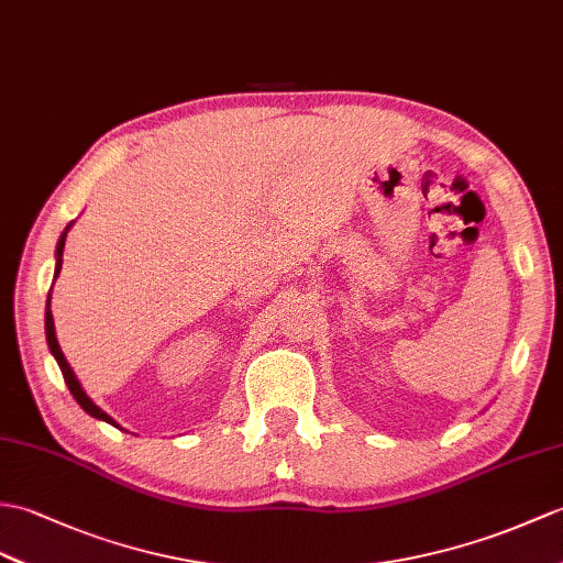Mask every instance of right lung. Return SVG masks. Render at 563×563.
Wrapping results in <instances>:
<instances>
[{
  "instance_id": "add662e5",
  "label": "right lung",
  "mask_w": 563,
  "mask_h": 563,
  "mask_svg": "<svg viewBox=\"0 0 563 563\" xmlns=\"http://www.w3.org/2000/svg\"><path fill=\"white\" fill-rule=\"evenodd\" d=\"M67 230H69V228H67ZM67 230L62 232L59 244H57V268H55V276H59V271H62V256H64V242H67ZM45 333H47V345H49V350H52V355H55V360H57V364H59V369H62L64 382H67V386H69V390H71V396L76 398V402L81 405V408H84L90 417H98V420H102V422H110L112 427H120V424H117V422L112 420V417H110L108 412H102V410L98 408V405L84 394V388H81V384H78V378L74 376L71 367H69V362L64 360V352H62V347H59V343H57V335H55V319H52V311H49V297H47V311H45Z\"/></svg>"
}]
</instances>
